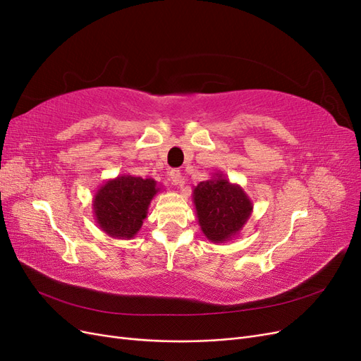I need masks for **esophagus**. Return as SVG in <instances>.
<instances>
[{
    "mask_svg": "<svg viewBox=\"0 0 361 361\" xmlns=\"http://www.w3.org/2000/svg\"><path fill=\"white\" fill-rule=\"evenodd\" d=\"M169 178H170V182L173 183V185H180L182 183V174H180V170H171L170 171V174H169Z\"/></svg>",
    "mask_w": 361,
    "mask_h": 361,
    "instance_id": "esophagus-1",
    "label": "esophagus"
}]
</instances>
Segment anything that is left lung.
Segmentation results:
<instances>
[{
	"label": "left lung",
	"instance_id": "left-lung-1",
	"mask_svg": "<svg viewBox=\"0 0 361 361\" xmlns=\"http://www.w3.org/2000/svg\"><path fill=\"white\" fill-rule=\"evenodd\" d=\"M192 202L202 232L214 244L232 241L253 212V202L241 185L232 183L223 171L194 187Z\"/></svg>",
	"mask_w": 361,
	"mask_h": 361
}]
</instances>
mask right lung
<instances>
[{
    "label": "right lung",
    "instance_id": "add662e5",
    "mask_svg": "<svg viewBox=\"0 0 361 361\" xmlns=\"http://www.w3.org/2000/svg\"><path fill=\"white\" fill-rule=\"evenodd\" d=\"M161 191L155 179L118 174L105 180L93 197L94 220L114 239H133L143 226L150 202Z\"/></svg>",
    "mask_w": 361,
    "mask_h": 361
}]
</instances>
